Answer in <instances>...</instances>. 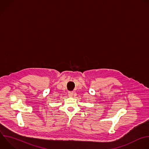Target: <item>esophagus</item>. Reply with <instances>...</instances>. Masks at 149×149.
<instances>
[{
  "mask_svg": "<svg viewBox=\"0 0 149 149\" xmlns=\"http://www.w3.org/2000/svg\"><path fill=\"white\" fill-rule=\"evenodd\" d=\"M73 95H74V92H72V91L68 92V96L70 97H72L73 96Z\"/></svg>",
  "mask_w": 149,
  "mask_h": 149,
  "instance_id": "esophagus-1",
  "label": "esophagus"
}]
</instances>
